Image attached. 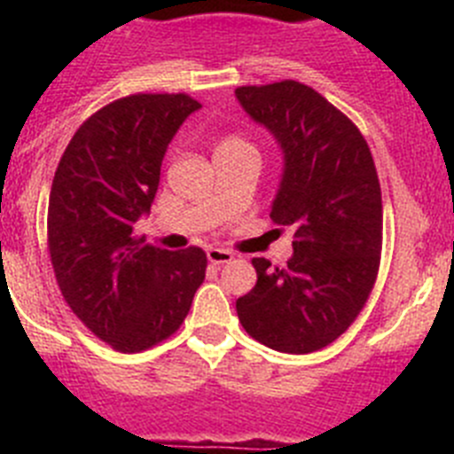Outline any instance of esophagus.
Returning a JSON list of instances; mask_svg holds the SVG:
<instances>
[{
  "instance_id": "1",
  "label": "esophagus",
  "mask_w": 454,
  "mask_h": 454,
  "mask_svg": "<svg viewBox=\"0 0 454 454\" xmlns=\"http://www.w3.org/2000/svg\"><path fill=\"white\" fill-rule=\"evenodd\" d=\"M207 256L211 263H215V266H223V263H230L231 259H234V252L223 250V247H208Z\"/></svg>"
}]
</instances>
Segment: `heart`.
Returning a JSON list of instances; mask_svg holds the SVG:
<instances>
[{
    "label": "heart",
    "instance_id": "b5f03b06",
    "mask_svg": "<svg viewBox=\"0 0 454 454\" xmlns=\"http://www.w3.org/2000/svg\"><path fill=\"white\" fill-rule=\"evenodd\" d=\"M215 152H254V147L240 136H224L218 147H215Z\"/></svg>",
    "mask_w": 454,
    "mask_h": 454
}]
</instances>
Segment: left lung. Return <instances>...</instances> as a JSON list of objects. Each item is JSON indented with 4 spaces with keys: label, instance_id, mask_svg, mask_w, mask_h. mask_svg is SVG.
Wrapping results in <instances>:
<instances>
[{
    "label": "left lung",
    "instance_id": "obj_1",
    "mask_svg": "<svg viewBox=\"0 0 454 454\" xmlns=\"http://www.w3.org/2000/svg\"><path fill=\"white\" fill-rule=\"evenodd\" d=\"M236 98L282 145L270 218L293 230L286 266L252 259L256 284L236 314L272 350H323L362 314L380 272L382 191L371 147L346 114L293 79L239 86Z\"/></svg>",
    "mask_w": 454,
    "mask_h": 454
}]
</instances>
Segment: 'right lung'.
Segmentation results:
<instances>
[{"label":"right lung","instance_id":"right-lung-1","mask_svg":"<svg viewBox=\"0 0 454 454\" xmlns=\"http://www.w3.org/2000/svg\"><path fill=\"white\" fill-rule=\"evenodd\" d=\"M200 106L186 92L115 99L74 131L56 168L47 207L56 284L72 314L118 352L170 339L204 282L202 247L170 252L136 231L168 143Z\"/></svg>","mask_w":454,"mask_h":454}]
</instances>
